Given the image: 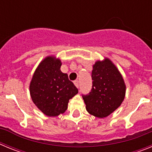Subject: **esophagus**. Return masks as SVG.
<instances>
[{"label":"esophagus","mask_w":152,"mask_h":152,"mask_svg":"<svg viewBox=\"0 0 152 152\" xmlns=\"http://www.w3.org/2000/svg\"><path fill=\"white\" fill-rule=\"evenodd\" d=\"M74 84H75V85L76 86L77 88H79V81H78V80H75V81H74Z\"/></svg>","instance_id":"34e87169"}]
</instances>
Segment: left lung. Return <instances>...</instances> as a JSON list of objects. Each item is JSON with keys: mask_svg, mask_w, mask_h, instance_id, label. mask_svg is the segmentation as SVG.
<instances>
[{"mask_svg": "<svg viewBox=\"0 0 152 152\" xmlns=\"http://www.w3.org/2000/svg\"><path fill=\"white\" fill-rule=\"evenodd\" d=\"M92 89L83 95L86 110L98 118L108 116L121 105L126 95V84L116 65L106 58L93 66Z\"/></svg>", "mask_w": 152, "mask_h": 152, "instance_id": "8db88e82", "label": "left lung"}]
</instances>
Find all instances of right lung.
I'll use <instances>...</instances> for the list:
<instances>
[{
  "mask_svg": "<svg viewBox=\"0 0 152 152\" xmlns=\"http://www.w3.org/2000/svg\"><path fill=\"white\" fill-rule=\"evenodd\" d=\"M61 65L58 58L46 57L36 69L29 84L33 103L48 116L64 113L70 99L78 93L68 75L61 72Z\"/></svg>",
  "mask_w": 152,
  "mask_h": 152,
  "instance_id": "add662e5",
  "label": "right lung"
}]
</instances>
